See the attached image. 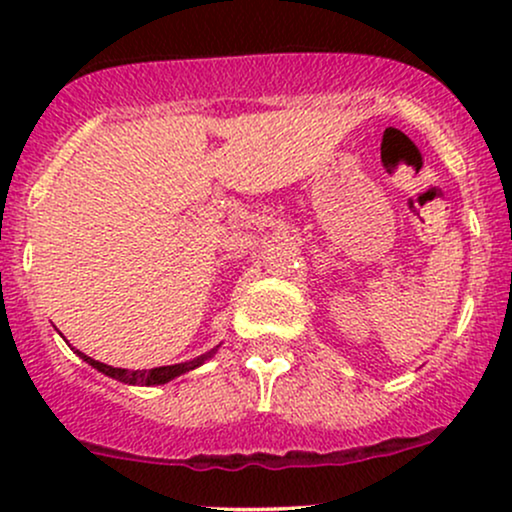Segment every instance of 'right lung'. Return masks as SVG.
Returning <instances> with one entry per match:
<instances>
[{"instance_id": "right-lung-1", "label": "right lung", "mask_w": 512, "mask_h": 512, "mask_svg": "<svg viewBox=\"0 0 512 512\" xmlns=\"http://www.w3.org/2000/svg\"><path fill=\"white\" fill-rule=\"evenodd\" d=\"M81 358H84L86 363H91L93 368H98L101 373L110 375V378L120 380V383H129V385H163L168 383V380L178 378V375L187 373V370L202 366L207 358L214 354V351H209V354L195 358V361H187V363H175V366H161V368H151V370H125V368H113V366H105L101 361H93L91 356H84L81 351H76Z\"/></svg>"}]
</instances>
